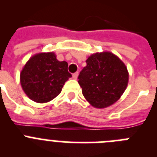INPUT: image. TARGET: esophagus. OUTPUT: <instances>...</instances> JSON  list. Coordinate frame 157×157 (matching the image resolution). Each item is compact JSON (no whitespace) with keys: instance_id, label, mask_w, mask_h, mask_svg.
<instances>
[{"instance_id":"1","label":"esophagus","mask_w":157,"mask_h":157,"mask_svg":"<svg viewBox=\"0 0 157 157\" xmlns=\"http://www.w3.org/2000/svg\"><path fill=\"white\" fill-rule=\"evenodd\" d=\"M78 72H75V73H74V74L72 75V78H74V79H77L78 78Z\"/></svg>"}]
</instances>
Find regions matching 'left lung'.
Here are the masks:
<instances>
[{
    "mask_svg": "<svg viewBox=\"0 0 157 157\" xmlns=\"http://www.w3.org/2000/svg\"><path fill=\"white\" fill-rule=\"evenodd\" d=\"M86 63L78 78L86 100L97 109L116 103L128 84L129 73L124 63L110 52L92 54Z\"/></svg>",
    "mask_w": 157,
    "mask_h": 157,
    "instance_id": "left-lung-1",
    "label": "left lung"
}]
</instances>
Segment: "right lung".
Returning a JSON list of instances; mask_svg holds the SVG:
<instances>
[{"label":"right lung","instance_id":"add662e5","mask_svg":"<svg viewBox=\"0 0 157 157\" xmlns=\"http://www.w3.org/2000/svg\"><path fill=\"white\" fill-rule=\"evenodd\" d=\"M66 61H59L53 52L34 55L20 73V84L32 101L47 103L57 97L65 82L71 77Z\"/></svg>","mask_w":157,"mask_h":157}]
</instances>
